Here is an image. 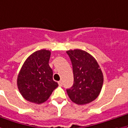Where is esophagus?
I'll list each match as a JSON object with an SVG mask.
<instances>
[{
	"label": "esophagus",
	"instance_id": "34e87169",
	"mask_svg": "<svg viewBox=\"0 0 128 128\" xmlns=\"http://www.w3.org/2000/svg\"><path fill=\"white\" fill-rule=\"evenodd\" d=\"M58 84H59V86H62V80L59 81V82H58Z\"/></svg>",
	"mask_w": 128,
	"mask_h": 128
}]
</instances>
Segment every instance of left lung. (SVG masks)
<instances>
[{
	"label": "left lung",
	"instance_id": "obj_1",
	"mask_svg": "<svg viewBox=\"0 0 128 128\" xmlns=\"http://www.w3.org/2000/svg\"><path fill=\"white\" fill-rule=\"evenodd\" d=\"M74 72V85L66 89L71 100L79 105L94 101L100 93L104 76L96 60L82 50L66 51Z\"/></svg>",
	"mask_w": 128,
	"mask_h": 128
}]
</instances>
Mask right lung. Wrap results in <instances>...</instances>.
Returning a JSON list of instances; mask_svg holds the SVG:
<instances>
[{"instance_id": "add662e5", "label": "right lung", "mask_w": 128, "mask_h": 128, "mask_svg": "<svg viewBox=\"0 0 128 128\" xmlns=\"http://www.w3.org/2000/svg\"><path fill=\"white\" fill-rule=\"evenodd\" d=\"M51 52L40 50L24 62L17 77V86L26 100L41 104L48 100L58 83L53 80V71L49 66Z\"/></svg>"}]
</instances>
